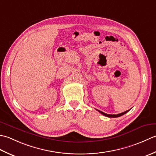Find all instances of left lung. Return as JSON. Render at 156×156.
<instances>
[{
    "label": "left lung",
    "mask_w": 156,
    "mask_h": 156,
    "mask_svg": "<svg viewBox=\"0 0 156 156\" xmlns=\"http://www.w3.org/2000/svg\"><path fill=\"white\" fill-rule=\"evenodd\" d=\"M129 110H128L125 111V112H122V113H120V114H106V113H104V112H101V111H100V110H98V112H100L101 114H102L103 115L106 116H107V117H110V118H116V117L121 116L124 115V114H126L127 112H129Z\"/></svg>",
    "instance_id": "left-lung-1"
}]
</instances>
